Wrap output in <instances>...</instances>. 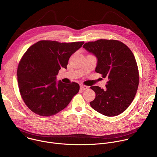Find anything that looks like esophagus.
I'll list each match as a JSON object with an SVG mask.
<instances>
[{"mask_svg":"<svg viewBox=\"0 0 157 157\" xmlns=\"http://www.w3.org/2000/svg\"><path fill=\"white\" fill-rule=\"evenodd\" d=\"M88 88H89V87L87 86H84V85H81L80 86V89H81V90H85V89H87Z\"/></svg>","mask_w":157,"mask_h":157,"instance_id":"34e87169","label":"esophagus"}]
</instances>
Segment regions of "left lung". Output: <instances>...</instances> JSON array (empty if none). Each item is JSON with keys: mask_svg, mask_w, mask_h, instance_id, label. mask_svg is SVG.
<instances>
[{"mask_svg": "<svg viewBox=\"0 0 157 157\" xmlns=\"http://www.w3.org/2000/svg\"><path fill=\"white\" fill-rule=\"evenodd\" d=\"M97 58L95 71L107 78L105 89L91 86L96 98L90 102L93 109L105 116H118L135 98L139 82L137 62L125 44L115 40H99L82 47Z\"/></svg>", "mask_w": 157, "mask_h": 157, "instance_id": "8db88e82", "label": "left lung"}]
</instances>
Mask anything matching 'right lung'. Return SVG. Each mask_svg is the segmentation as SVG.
Returning a JSON list of instances; mask_svg holds the SVG:
<instances>
[{
	"label": "right lung",
	"mask_w": 157,
	"mask_h": 157,
	"mask_svg": "<svg viewBox=\"0 0 157 157\" xmlns=\"http://www.w3.org/2000/svg\"><path fill=\"white\" fill-rule=\"evenodd\" d=\"M83 44L84 41L41 40L25 52L19 63L17 76L21 96L34 113L41 116L55 115L78 93V83L57 81L56 76L61 68L66 69L70 56Z\"/></svg>",
	"instance_id": "obj_1"
}]
</instances>
